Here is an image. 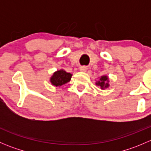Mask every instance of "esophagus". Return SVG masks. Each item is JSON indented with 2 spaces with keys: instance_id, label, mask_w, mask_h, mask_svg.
<instances>
[{
  "instance_id": "1",
  "label": "esophagus",
  "mask_w": 151,
  "mask_h": 151,
  "mask_svg": "<svg viewBox=\"0 0 151 151\" xmlns=\"http://www.w3.org/2000/svg\"><path fill=\"white\" fill-rule=\"evenodd\" d=\"M80 70L81 71H84V72H85V71H87V70H88V68H87L86 66H81L80 68Z\"/></svg>"
}]
</instances>
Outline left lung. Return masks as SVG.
<instances>
[{"mask_svg":"<svg viewBox=\"0 0 151 151\" xmlns=\"http://www.w3.org/2000/svg\"><path fill=\"white\" fill-rule=\"evenodd\" d=\"M96 85L101 87V89L107 88V87L109 86V84H108V77H106V76H102V77L100 78L99 81L96 83Z\"/></svg>","mask_w":151,"mask_h":151,"instance_id":"obj_1","label":"left lung"}]
</instances>
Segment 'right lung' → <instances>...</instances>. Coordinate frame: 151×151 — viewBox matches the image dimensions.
Masks as SVG:
<instances>
[{
	"label": "right lung",
	"instance_id": "add662e5",
	"mask_svg": "<svg viewBox=\"0 0 151 151\" xmlns=\"http://www.w3.org/2000/svg\"><path fill=\"white\" fill-rule=\"evenodd\" d=\"M71 78V74L66 72L64 70H60L57 71L53 74L52 77L50 79V82L53 85L56 87L61 86L68 83Z\"/></svg>",
	"mask_w": 151,
	"mask_h": 151
}]
</instances>
